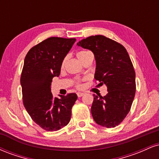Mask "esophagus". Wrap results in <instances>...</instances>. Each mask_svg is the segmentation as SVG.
<instances>
[{
	"label": "esophagus",
	"mask_w": 159,
	"mask_h": 159,
	"mask_svg": "<svg viewBox=\"0 0 159 159\" xmlns=\"http://www.w3.org/2000/svg\"><path fill=\"white\" fill-rule=\"evenodd\" d=\"M77 95H78V97H81L82 96H84V93H81V92H78Z\"/></svg>",
	"instance_id": "esophagus-1"
}]
</instances>
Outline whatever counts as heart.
Instances as JSON below:
<instances>
[{"mask_svg":"<svg viewBox=\"0 0 159 159\" xmlns=\"http://www.w3.org/2000/svg\"><path fill=\"white\" fill-rule=\"evenodd\" d=\"M90 54H91V53L90 52H88V51H80V52H78L77 54H76V55H77L78 59L81 61V63H84L85 60L87 58V57L90 55ZM66 60V58H64V59H63V61H62V63H61V68L62 69L64 67ZM76 86H77L78 88H81V87H82V84H81V81H80L79 79H76Z\"/></svg>","mask_w":159,"mask_h":159,"instance_id":"obj_1","label":"heart"}]
</instances>
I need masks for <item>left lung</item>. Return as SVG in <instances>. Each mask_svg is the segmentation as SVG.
I'll use <instances>...</instances> for the list:
<instances>
[{"mask_svg": "<svg viewBox=\"0 0 159 159\" xmlns=\"http://www.w3.org/2000/svg\"><path fill=\"white\" fill-rule=\"evenodd\" d=\"M94 54L95 79L107 86V93L93 95L91 113L96 123L114 128L123 122L132 107L136 91L135 72L126 49L105 36H91L77 43Z\"/></svg>", "mask_w": 159, "mask_h": 159, "instance_id": "8db88e82", "label": "left lung"}]
</instances>
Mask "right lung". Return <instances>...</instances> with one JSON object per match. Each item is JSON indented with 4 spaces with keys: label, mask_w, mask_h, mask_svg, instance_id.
Returning <instances> with one entry per match:
<instances>
[{
    "label": "right lung",
    "mask_w": 159,
    "mask_h": 159,
    "mask_svg": "<svg viewBox=\"0 0 159 159\" xmlns=\"http://www.w3.org/2000/svg\"><path fill=\"white\" fill-rule=\"evenodd\" d=\"M76 39L50 37L30 49L21 75L23 104L31 119L48 132L57 131L69 123L77 100L74 93L54 98L52 78L61 73V63Z\"/></svg>",
    "instance_id": "right-lung-1"
}]
</instances>
